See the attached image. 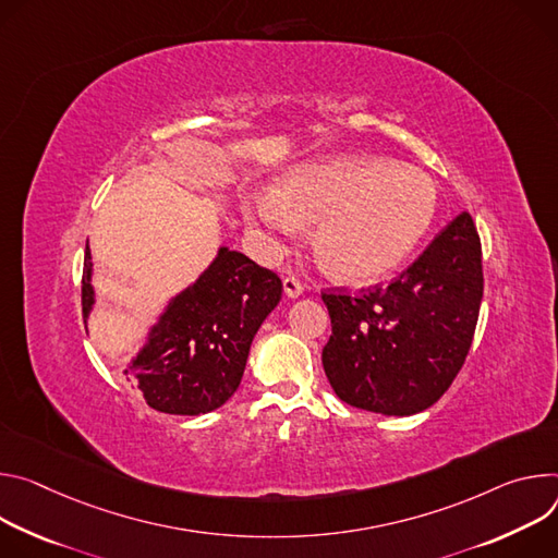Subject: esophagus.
<instances>
[{"label": "esophagus", "mask_w": 558, "mask_h": 558, "mask_svg": "<svg viewBox=\"0 0 558 558\" xmlns=\"http://www.w3.org/2000/svg\"><path fill=\"white\" fill-rule=\"evenodd\" d=\"M283 292L288 299H296L303 294V283L296 277H286L283 279Z\"/></svg>", "instance_id": "34e87169"}]
</instances>
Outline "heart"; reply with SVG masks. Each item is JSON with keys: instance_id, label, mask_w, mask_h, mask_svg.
<instances>
[{"instance_id": "1", "label": "heart", "mask_w": 558, "mask_h": 558, "mask_svg": "<svg viewBox=\"0 0 558 558\" xmlns=\"http://www.w3.org/2000/svg\"><path fill=\"white\" fill-rule=\"evenodd\" d=\"M437 206V185L421 170L384 157H341L290 170L275 195L245 204V217L270 247L296 232V219L319 221V264L348 281H375L408 259Z\"/></svg>"}]
</instances>
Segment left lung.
I'll return each mask as SVG.
<instances>
[{
  "instance_id": "left-lung-1",
  "label": "left lung",
  "mask_w": 558,
  "mask_h": 558,
  "mask_svg": "<svg viewBox=\"0 0 558 558\" xmlns=\"http://www.w3.org/2000/svg\"><path fill=\"white\" fill-rule=\"evenodd\" d=\"M332 335L322 361L348 405L416 414L452 386L483 299L481 239L468 213L452 219L390 286L324 292Z\"/></svg>"
}]
</instances>
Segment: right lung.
<instances>
[{"label":"right lung","mask_w":558,"mask_h":558,"mask_svg":"<svg viewBox=\"0 0 558 558\" xmlns=\"http://www.w3.org/2000/svg\"><path fill=\"white\" fill-rule=\"evenodd\" d=\"M90 277L86 245L84 324L95 303ZM281 290V279L272 270L219 247L202 277L168 303L123 375L153 410L189 416L217 410L239 388L251 343L277 307Z\"/></svg>","instance_id":"add662e5"}]
</instances>
